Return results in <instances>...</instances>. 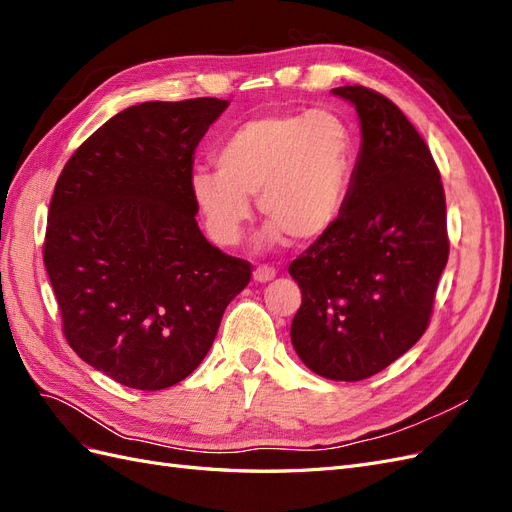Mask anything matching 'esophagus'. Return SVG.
Segmentation results:
<instances>
[{
  "label": "esophagus",
  "instance_id": "obj_1",
  "mask_svg": "<svg viewBox=\"0 0 512 512\" xmlns=\"http://www.w3.org/2000/svg\"><path fill=\"white\" fill-rule=\"evenodd\" d=\"M275 277V269L273 267H267V265H262V267H256L254 269V280L258 282V284H267V282H271Z\"/></svg>",
  "mask_w": 512,
  "mask_h": 512
}]
</instances>
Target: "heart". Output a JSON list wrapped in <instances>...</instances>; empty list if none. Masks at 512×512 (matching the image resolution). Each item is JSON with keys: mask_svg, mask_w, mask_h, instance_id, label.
Returning a JSON list of instances; mask_svg holds the SVG:
<instances>
[{"mask_svg": "<svg viewBox=\"0 0 512 512\" xmlns=\"http://www.w3.org/2000/svg\"><path fill=\"white\" fill-rule=\"evenodd\" d=\"M356 143L346 119L329 108L254 117L232 130L215 153L218 170L198 166L190 194L209 235L235 245L252 220V200L269 224L258 245L288 235L312 243L344 211L354 173Z\"/></svg>", "mask_w": 512, "mask_h": 512, "instance_id": "1", "label": "heart"}]
</instances>
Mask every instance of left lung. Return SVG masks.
I'll return each mask as SVG.
<instances>
[{"mask_svg": "<svg viewBox=\"0 0 512 512\" xmlns=\"http://www.w3.org/2000/svg\"><path fill=\"white\" fill-rule=\"evenodd\" d=\"M359 115L361 149L342 215L290 262L303 301L290 339L314 374H378L425 333L448 260L438 166L399 108L361 85L335 87Z\"/></svg>", "mask_w": 512, "mask_h": 512, "instance_id": "left-lung-1", "label": "left lung"}]
</instances>
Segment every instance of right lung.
Returning <instances> with one entry per match:
<instances>
[{"label": "right lung", "mask_w": 512, "mask_h": 512, "mask_svg": "<svg viewBox=\"0 0 512 512\" xmlns=\"http://www.w3.org/2000/svg\"><path fill=\"white\" fill-rule=\"evenodd\" d=\"M228 100L143 102L91 134L57 179L44 267L64 333L115 382L162 391L188 378L250 262L211 245L190 194L194 151Z\"/></svg>", "instance_id": "add662e5"}]
</instances>
